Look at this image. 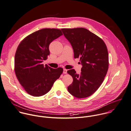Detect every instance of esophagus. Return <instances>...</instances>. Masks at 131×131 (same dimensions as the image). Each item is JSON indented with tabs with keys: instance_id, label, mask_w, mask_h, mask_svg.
<instances>
[{
	"instance_id": "esophagus-1",
	"label": "esophagus",
	"mask_w": 131,
	"mask_h": 131,
	"mask_svg": "<svg viewBox=\"0 0 131 131\" xmlns=\"http://www.w3.org/2000/svg\"><path fill=\"white\" fill-rule=\"evenodd\" d=\"M67 73V70L66 69H63V73L64 74H66Z\"/></svg>"
}]
</instances>
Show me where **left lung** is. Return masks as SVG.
Instances as JSON below:
<instances>
[{
  "label": "left lung",
  "instance_id": "8db88e82",
  "mask_svg": "<svg viewBox=\"0 0 131 131\" xmlns=\"http://www.w3.org/2000/svg\"><path fill=\"white\" fill-rule=\"evenodd\" d=\"M74 52V58H80L81 72L74 69L67 71L73 78L68 86L69 93L78 98L93 95L102 83L108 68V54L104 41L84 28L62 29Z\"/></svg>",
  "mask_w": 131,
  "mask_h": 131
}]
</instances>
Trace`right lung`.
<instances>
[{"instance_id":"1","label":"right lung","mask_w":131,"mask_h":131,"mask_svg":"<svg viewBox=\"0 0 131 131\" xmlns=\"http://www.w3.org/2000/svg\"><path fill=\"white\" fill-rule=\"evenodd\" d=\"M62 35L60 29H42L27 36L18 45L14 70L20 84L29 95L34 97L45 95L62 73L61 67L53 69L42 64L50 54V43Z\"/></svg>"}]
</instances>
